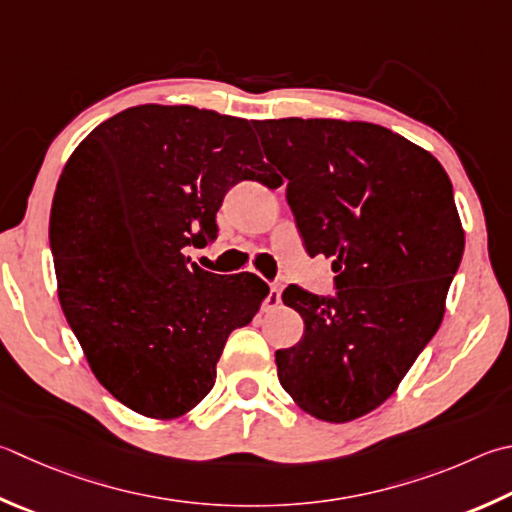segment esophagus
I'll return each mask as SVG.
<instances>
[{
	"mask_svg": "<svg viewBox=\"0 0 512 512\" xmlns=\"http://www.w3.org/2000/svg\"><path fill=\"white\" fill-rule=\"evenodd\" d=\"M282 302V284L280 282H271L268 284V295L264 302V309H275Z\"/></svg>",
	"mask_w": 512,
	"mask_h": 512,
	"instance_id": "obj_1",
	"label": "esophagus"
}]
</instances>
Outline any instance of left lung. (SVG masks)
<instances>
[{"label":"left lung","mask_w":512,"mask_h":512,"mask_svg":"<svg viewBox=\"0 0 512 512\" xmlns=\"http://www.w3.org/2000/svg\"><path fill=\"white\" fill-rule=\"evenodd\" d=\"M309 255L333 257L336 295L288 286L304 336L275 353L293 401L347 423L396 392L439 329L463 257L443 165L392 129L358 120H255Z\"/></svg>","instance_id":"8db88e82"}]
</instances>
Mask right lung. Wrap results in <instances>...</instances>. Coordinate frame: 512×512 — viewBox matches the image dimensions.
I'll return each instance as SVG.
<instances>
[{"mask_svg": "<svg viewBox=\"0 0 512 512\" xmlns=\"http://www.w3.org/2000/svg\"><path fill=\"white\" fill-rule=\"evenodd\" d=\"M246 179L280 181L253 120L190 105L120 111L64 165L51 217L60 304L129 410L176 418L199 405L230 331L268 295L257 275L208 273L183 253L217 237L221 201Z\"/></svg>", "mask_w": 512, "mask_h": 512, "instance_id": "1", "label": "right lung"}]
</instances>
